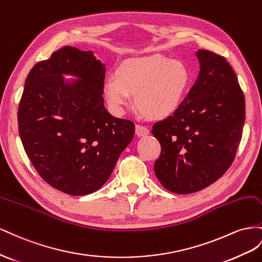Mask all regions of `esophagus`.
Returning a JSON list of instances; mask_svg holds the SVG:
<instances>
[{
  "instance_id": "1",
  "label": "esophagus",
  "mask_w": 262,
  "mask_h": 262,
  "mask_svg": "<svg viewBox=\"0 0 262 262\" xmlns=\"http://www.w3.org/2000/svg\"><path fill=\"white\" fill-rule=\"evenodd\" d=\"M149 134V129L144 125H136V135L138 137H144L147 136Z\"/></svg>"
}]
</instances>
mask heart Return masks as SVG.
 Returning a JSON list of instances; mask_svg holds the SVG:
<instances>
[{"mask_svg":"<svg viewBox=\"0 0 262 262\" xmlns=\"http://www.w3.org/2000/svg\"><path fill=\"white\" fill-rule=\"evenodd\" d=\"M190 81V71L182 61L154 55L124 61L117 68L115 78L104 82L103 91L117 114L129 105L132 95L144 116L163 119L181 106Z\"/></svg>","mask_w":262,"mask_h":262,"instance_id":"obj_1","label":"heart"}]
</instances>
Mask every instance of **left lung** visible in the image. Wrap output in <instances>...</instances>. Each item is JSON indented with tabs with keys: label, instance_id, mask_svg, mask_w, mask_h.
<instances>
[{
	"label": "left lung",
	"instance_id": "obj_1",
	"mask_svg": "<svg viewBox=\"0 0 262 262\" xmlns=\"http://www.w3.org/2000/svg\"><path fill=\"white\" fill-rule=\"evenodd\" d=\"M196 57L195 83L173 115L151 130L161 145L156 177L177 194L203 190L226 172L245 123V96L226 59L203 49Z\"/></svg>",
	"mask_w": 262,
	"mask_h": 262
}]
</instances>
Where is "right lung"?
<instances>
[{
    "instance_id": "obj_1",
    "label": "right lung",
    "mask_w": 262,
    "mask_h": 262,
    "mask_svg": "<svg viewBox=\"0 0 262 262\" xmlns=\"http://www.w3.org/2000/svg\"><path fill=\"white\" fill-rule=\"evenodd\" d=\"M104 78L105 64L93 51L66 46L36 63L25 81L21 143L43 180L70 195L99 190L135 134L133 122L104 106Z\"/></svg>"
}]
</instances>
